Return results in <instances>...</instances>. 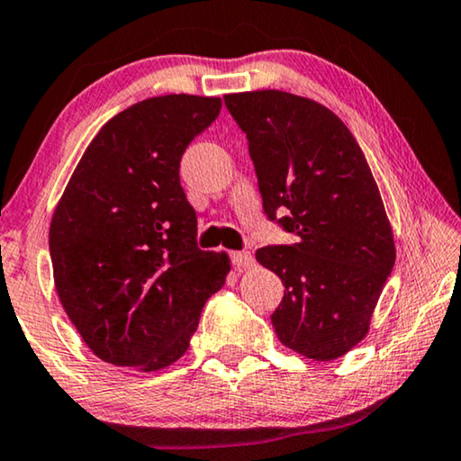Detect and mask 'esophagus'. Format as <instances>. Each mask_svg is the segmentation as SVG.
I'll return each mask as SVG.
<instances>
[{
  "instance_id": "34e87169",
  "label": "esophagus",
  "mask_w": 461,
  "mask_h": 461,
  "mask_svg": "<svg viewBox=\"0 0 461 461\" xmlns=\"http://www.w3.org/2000/svg\"><path fill=\"white\" fill-rule=\"evenodd\" d=\"M231 263L233 267L238 269H250L255 267V257L246 250H238V252H231Z\"/></svg>"
}]
</instances>
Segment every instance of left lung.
I'll return each mask as SVG.
<instances>
[{
  "instance_id": "left-lung-1",
  "label": "left lung",
  "mask_w": 461,
  "mask_h": 461,
  "mask_svg": "<svg viewBox=\"0 0 461 461\" xmlns=\"http://www.w3.org/2000/svg\"><path fill=\"white\" fill-rule=\"evenodd\" d=\"M223 100L249 140L265 215L298 236L257 250L286 288L271 315L277 339L309 359H339L366 339L394 265L367 160L345 122L313 100L280 89Z\"/></svg>"
}]
</instances>
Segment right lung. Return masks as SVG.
I'll return each instance as SVG.
<instances>
[{"label": "right lung", "mask_w": 461, "mask_h": 461, "mask_svg": "<svg viewBox=\"0 0 461 461\" xmlns=\"http://www.w3.org/2000/svg\"><path fill=\"white\" fill-rule=\"evenodd\" d=\"M221 98L171 94L113 116L77 165L50 225L56 293L102 361L157 372L190 347L200 313L230 274L196 244L179 184L181 154Z\"/></svg>", "instance_id": "obj_1"}]
</instances>
